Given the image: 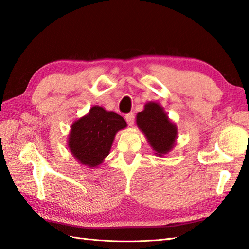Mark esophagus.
Wrapping results in <instances>:
<instances>
[{
	"mask_svg": "<svg viewBox=\"0 0 249 249\" xmlns=\"http://www.w3.org/2000/svg\"><path fill=\"white\" fill-rule=\"evenodd\" d=\"M125 120L127 122V124L129 126H133L134 125V122H135V115L134 113H128L125 115Z\"/></svg>",
	"mask_w": 249,
	"mask_h": 249,
	"instance_id": "esophagus-1",
	"label": "esophagus"
}]
</instances>
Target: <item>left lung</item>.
Wrapping results in <instances>:
<instances>
[{
    "instance_id": "1",
    "label": "left lung",
    "mask_w": 249,
    "mask_h": 249,
    "mask_svg": "<svg viewBox=\"0 0 249 249\" xmlns=\"http://www.w3.org/2000/svg\"><path fill=\"white\" fill-rule=\"evenodd\" d=\"M137 125L146 137L158 156L170 152L178 137V128L169 120L163 108L157 103H146L144 110L137 114Z\"/></svg>"
}]
</instances>
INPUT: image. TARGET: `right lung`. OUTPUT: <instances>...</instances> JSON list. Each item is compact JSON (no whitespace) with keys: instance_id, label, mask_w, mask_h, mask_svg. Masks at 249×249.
Listing matches in <instances>:
<instances>
[{"instance_id":"obj_1","label":"right lung","mask_w":249,"mask_h":249,"mask_svg":"<svg viewBox=\"0 0 249 249\" xmlns=\"http://www.w3.org/2000/svg\"><path fill=\"white\" fill-rule=\"evenodd\" d=\"M126 126L120 114L94 106L87 115L72 123L68 147L82 165L97 167L108 156L115 134Z\"/></svg>"}]
</instances>
